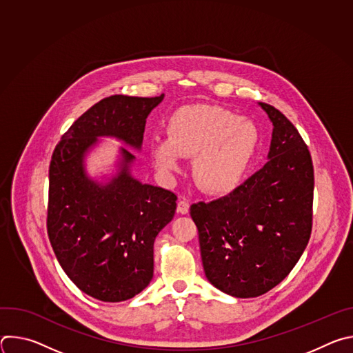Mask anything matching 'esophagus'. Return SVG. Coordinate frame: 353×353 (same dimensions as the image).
Wrapping results in <instances>:
<instances>
[{"mask_svg":"<svg viewBox=\"0 0 353 353\" xmlns=\"http://www.w3.org/2000/svg\"><path fill=\"white\" fill-rule=\"evenodd\" d=\"M188 210H190L188 201H185V199H180L179 203H177V212H179V214H181V215H185V214L188 212Z\"/></svg>","mask_w":353,"mask_h":353,"instance_id":"obj_1","label":"esophagus"}]
</instances>
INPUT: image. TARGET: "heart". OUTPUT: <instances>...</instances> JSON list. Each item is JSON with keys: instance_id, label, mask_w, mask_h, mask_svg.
I'll return each instance as SVG.
<instances>
[{"instance_id": "1", "label": "heart", "mask_w": 353, "mask_h": 353, "mask_svg": "<svg viewBox=\"0 0 353 353\" xmlns=\"http://www.w3.org/2000/svg\"><path fill=\"white\" fill-rule=\"evenodd\" d=\"M166 139L148 143L150 161L163 174L180 169V157H192L196 185L210 194L232 191L253 161L260 132L253 121L218 105L177 109L165 124Z\"/></svg>"}]
</instances>
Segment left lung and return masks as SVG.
Listing matches in <instances>:
<instances>
[{
    "instance_id": "left-lung-1",
    "label": "left lung",
    "mask_w": 353,
    "mask_h": 353,
    "mask_svg": "<svg viewBox=\"0 0 353 353\" xmlns=\"http://www.w3.org/2000/svg\"><path fill=\"white\" fill-rule=\"evenodd\" d=\"M268 162L230 194L192 204L208 281L234 297H257L293 270L313 225L314 170L306 142L274 106Z\"/></svg>"
}]
</instances>
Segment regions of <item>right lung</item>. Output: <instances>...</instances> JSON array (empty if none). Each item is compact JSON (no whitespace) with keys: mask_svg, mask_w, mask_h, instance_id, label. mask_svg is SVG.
<instances>
[{"mask_svg":"<svg viewBox=\"0 0 353 353\" xmlns=\"http://www.w3.org/2000/svg\"><path fill=\"white\" fill-rule=\"evenodd\" d=\"M163 96L102 99L61 137L50 162V243L68 278L97 300L116 303L149 285L154 241L173 219L177 196L134 179L130 165L135 157L125 148L117 176L99 184L85 173V152L97 137H114L139 149L146 117Z\"/></svg>","mask_w":353,"mask_h":353,"instance_id":"right-lung-1","label":"right lung"}]
</instances>
